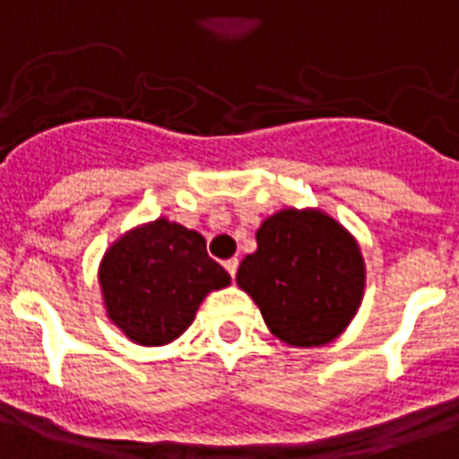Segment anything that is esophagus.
<instances>
[{
  "label": "esophagus",
  "mask_w": 459,
  "mask_h": 459,
  "mask_svg": "<svg viewBox=\"0 0 459 459\" xmlns=\"http://www.w3.org/2000/svg\"><path fill=\"white\" fill-rule=\"evenodd\" d=\"M225 269H227V273H230V276H237V269H239V259H227L225 262Z\"/></svg>",
  "instance_id": "esophagus-1"
}]
</instances>
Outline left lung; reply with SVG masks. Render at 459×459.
Listing matches in <instances>:
<instances>
[{"instance_id": "1", "label": "left lung", "mask_w": 459, "mask_h": 459, "mask_svg": "<svg viewBox=\"0 0 459 459\" xmlns=\"http://www.w3.org/2000/svg\"><path fill=\"white\" fill-rule=\"evenodd\" d=\"M237 283L283 342L317 347L335 340L362 303L364 262L342 225L323 212L281 210L256 232Z\"/></svg>"}]
</instances>
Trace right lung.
<instances>
[{"instance_id": "right-lung-1", "label": "right lung", "mask_w": 459, "mask_h": 459, "mask_svg": "<svg viewBox=\"0 0 459 459\" xmlns=\"http://www.w3.org/2000/svg\"><path fill=\"white\" fill-rule=\"evenodd\" d=\"M107 316L139 344H166L183 335L210 290L227 273L210 259L203 234L156 220L124 234L100 266Z\"/></svg>"}]
</instances>
